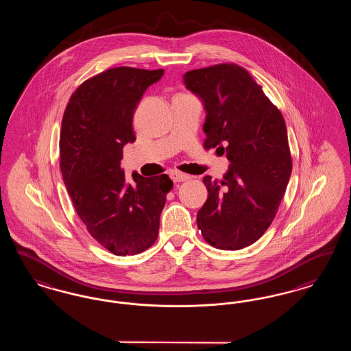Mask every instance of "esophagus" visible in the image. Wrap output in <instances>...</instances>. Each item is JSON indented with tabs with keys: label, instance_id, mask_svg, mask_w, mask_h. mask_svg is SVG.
<instances>
[{
	"label": "esophagus",
	"instance_id": "esophagus-1",
	"mask_svg": "<svg viewBox=\"0 0 351 351\" xmlns=\"http://www.w3.org/2000/svg\"><path fill=\"white\" fill-rule=\"evenodd\" d=\"M171 179L175 182V183H180V182H185L189 179V175L183 173L180 171H172L171 172Z\"/></svg>",
	"mask_w": 351,
	"mask_h": 351
}]
</instances>
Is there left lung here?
I'll return each mask as SVG.
<instances>
[{"label": "left lung", "mask_w": 351, "mask_h": 351, "mask_svg": "<svg viewBox=\"0 0 351 351\" xmlns=\"http://www.w3.org/2000/svg\"><path fill=\"white\" fill-rule=\"evenodd\" d=\"M183 79L206 113L204 147L226 151L230 162L222 180L204 178L208 199L197 226L217 249H243L267 230L289 182L283 116L250 73L233 63L193 69Z\"/></svg>", "instance_id": "obj_1"}]
</instances>
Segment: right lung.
Here are the masks:
<instances>
[{"mask_svg":"<svg viewBox=\"0 0 351 351\" xmlns=\"http://www.w3.org/2000/svg\"><path fill=\"white\" fill-rule=\"evenodd\" d=\"M165 69L110 68L82 84L62 122L60 169L68 195L89 234L116 255L149 249L172 180L163 173L128 183L123 146L135 141L133 116L146 89Z\"/></svg>","mask_w":351,"mask_h":351,"instance_id":"1","label":"right lung"}]
</instances>
